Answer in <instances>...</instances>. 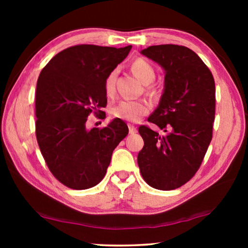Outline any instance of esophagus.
Returning <instances> with one entry per match:
<instances>
[{"label":"esophagus","mask_w":248,"mask_h":248,"mask_svg":"<svg viewBox=\"0 0 248 248\" xmlns=\"http://www.w3.org/2000/svg\"><path fill=\"white\" fill-rule=\"evenodd\" d=\"M128 131H130V133L131 134H133V133H137V127L134 126V125H128Z\"/></svg>","instance_id":"esophagus-1"}]
</instances>
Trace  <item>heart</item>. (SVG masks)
<instances>
[{
    "label": "heart",
    "instance_id": "obj_1",
    "mask_svg": "<svg viewBox=\"0 0 248 248\" xmlns=\"http://www.w3.org/2000/svg\"><path fill=\"white\" fill-rule=\"evenodd\" d=\"M131 69L138 79L142 82L148 84L151 83L155 79V67L144 59H137L132 63ZM116 70L111 71L105 80V93L107 96H111L115 93L116 88ZM150 110V104L144 99H127L122 100L111 108L110 114L115 118L127 121V122H138L142 117L145 116Z\"/></svg>",
    "mask_w": 248,
    "mask_h": 248
}]
</instances>
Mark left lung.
<instances>
[{"label": "left lung", "instance_id": "left-lung-1", "mask_svg": "<svg viewBox=\"0 0 248 248\" xmlns=\"http://www.w3.org/2000/svg\"><path fill=\"white\" fill-rule=\"evenodd\" d=\"M141 53L165 70L164 93L148 122L166 134L147 125L139 127L144 145L138 165L151 187L170 191L195 175L212 140L215 79L198 54L185 46L155 45Z\"/></svg>", "mask_w": 248, "mask_h": 248}]
</instances>
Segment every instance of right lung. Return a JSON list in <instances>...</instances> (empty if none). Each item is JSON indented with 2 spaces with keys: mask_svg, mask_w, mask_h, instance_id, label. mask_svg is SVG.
Listing matches in <instances>:
<instances>
[{
  "mask_svg": "<svg viewBox=\"0 0 248 248\" xmlns=\"http://www.w3.org/2000/svg\"><path fill=\"white\" fill-rule=\"evenodd\" d=\"M132 48L76 45L56 54L42 70L36 89V138L47 167L73 189L96 186L128 127L115 118L88 130L91 113L106 107L105 80Z\"/></svg>",
  "mask_w": 248,
  "mask_h": 248,
  "instance_id": "add662e5",
  "label": "right lung"
}]
</instances>
